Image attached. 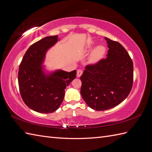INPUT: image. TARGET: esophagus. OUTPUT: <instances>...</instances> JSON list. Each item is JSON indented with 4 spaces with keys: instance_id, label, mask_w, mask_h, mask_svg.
<instances>
[{
    "instance_id": "1",
    "label": "esophagus",
    "mask_w": 152,
    "mask_h": 152,
    "mask_svg": "<svg viewBox=\"0 0 152 152\" xmlns=\"http://www.w3.org/2000/svg\"><path fill=\"white\" fill-rule=\"evenodd\" d=\"M82 73H83V71L82 70L78 69V70H77V77H78L79 78V77L81 76Z\"/></svg>"
}]
</instances>
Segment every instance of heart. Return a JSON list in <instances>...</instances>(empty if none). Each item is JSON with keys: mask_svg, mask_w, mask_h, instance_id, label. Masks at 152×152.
I'll use <instances>...</instances> for the list:
<instances>
[{"mask_svg": "<svg viewBox=\"0 0 152 152\" xmlns=\"http://www.w3.org/2000/svg\"><path fill=\"white\" fill-rule=\"evenodd\" d=\"M93 46V43H90L88 45V48L89 49H91ZM104 53H105L104 47L101 46H97L91 53V57H90V61H91V63L98 62L100 59H102V57H103V56H104Z\"/></svg>", "mask_w": 152, "mask_h": 152, "instance_id": "heart-1", "label": "heart"}]
</instances>
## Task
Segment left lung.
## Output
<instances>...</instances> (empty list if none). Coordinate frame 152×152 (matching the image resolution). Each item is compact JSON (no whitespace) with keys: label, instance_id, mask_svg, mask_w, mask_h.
<instances>
[{"label":"left lung","instance_id":"obj_1","mask_svg":"<svg viewBox=\"0 0 152 152\" xmlns=\"http://www.w3.org/2000/svg\"><path fill=\"white\" fill-rule=\"evenodd\" d=\"M107 57L86 66L80 77L82 98L97 111L115 107L129 94L133 84V63L121 44L105 37Z\"/></svg>","mask_w":152,"mask_h":152}]
</instances>
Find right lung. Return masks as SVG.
I'll return each instance as SVG.
<instances>
[{
  "instance_id": "add662e5",
  "label": "right lung",
  "mask_w": 152,
  "mask_h": 152,
  "mask_svg": "<svg viewBox=\"0 0 152 152\" xmlns=\"http://www.w3.org/2000/svg\"><path fill=\"white\" fill-rule=\"evenodd\" d=\"M58 41V37H45L32 44L19 64L18 83L23 101L28 108L40 113H52L62 103L64 89L76 78V70H57L47 74L42 63L46 51Z\"/></svg>"
}]
</instances>
